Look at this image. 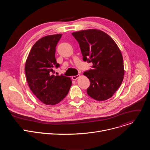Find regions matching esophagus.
Segmentation results:
<instances>
[{"label": "esophagus", "instance_id": "1", "mask_svg": "<svg viewBox=\"0 0 150 150\" xmlns=\"http://www.w3.org/2000/svg\"><path fill=\"white\" fill-rule=\"evenodd\" d=\"M79 77V75H75V76H72V79L73 80H76V79H77Z\"/></svg>", "mask_w": 150, "mask_h": 150}]
</instances>
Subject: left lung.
I'll return each mask as SVG.
<instances>
[{
    "label": "left lung",
    "instance_id": "obj_1",
    "mask_svg": "<svg viewBox=\"0 0 150 150\" xmlns=\"http://www.w3.org/2000/svg\"><path fill=\"white\" fill-rule=\"evenodd\" d=\"M78 41L83 60L93 63V69L83 73L90 81L87 92L97 101L113 96L125 74L123 57L115 41L105 33L90 29L72 33Z\"/></svg>",
    "mask_w": 150,
    "mask_h": 150
}]
</instances>
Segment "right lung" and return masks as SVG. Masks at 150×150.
I'll return each instance as SVG.
<instances>
[{"label": "right lung", "instance_id": "1", "mask_svg": "<svg viewBox=\"0 0 150 150\" xmlns=\"http://www.w3.org/2000/svg\"><path fill=\"white\" fill-rule=\"evenodd\" d=\"M62 34L39 39L32 47L27 59L25 71L33 93L47 105H55L68 94L72 85L69 77L55 76L54 68L59 67L55 58L56 47Z\"/></svg>", "mask_w": 150, "mask_h": 150}]
</instances>
